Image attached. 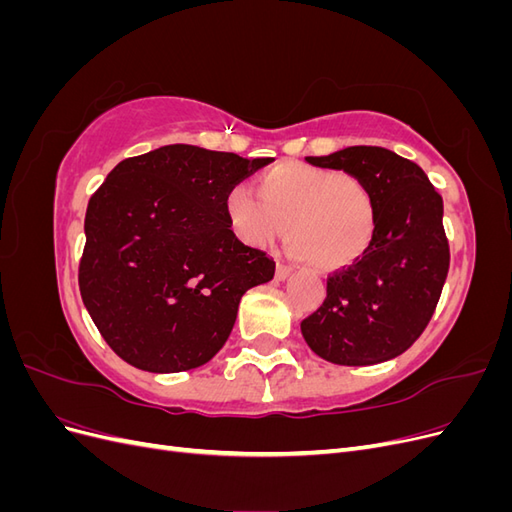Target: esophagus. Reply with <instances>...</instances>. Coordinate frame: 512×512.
I'll use <instances>...</instances> for the list:
<instances>
[{"label":"esophagus","instance_id":"obj_1","mask_svg":"<svg viewBox=\"0 0 512 512\" xmlns=\"http://www.w3.org/2000/svg\"><path fill=\"white\" fill-rule=\"evenodd\" d=\"M290 275H292V269L288 265H277L275 267V280L277 282H286Z\"/></svg>","mask_w":512,"mask_h":512}]
</instances>
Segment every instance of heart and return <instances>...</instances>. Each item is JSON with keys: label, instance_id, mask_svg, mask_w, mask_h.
<instances>
[{"label": "heart", "instance_id": "heart-1", "mask_svg": "<svg viewBox=\"0 0 512 512\" xmlns=\"http://www.w3.org/2000/svg\"><path fill=\"white\" fill-rule=\"evenodd\" d=\"M232 185L224 198L228 226L241 243L267 247L286 232L290 252L322 271L359 262L378 232L369 185L346 170L303 162L277 164L256 183Z\"/></svg>", "mask_w": 512, "mask_h": 512}]
</instances>
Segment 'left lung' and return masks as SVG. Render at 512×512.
Here are the masks:
<instances>
[{
    "mask_svg": "<svg viewBox=\"0 0 512 512\" xmlns=\"http://www.w3.org/2000/svg\"><path fill=\"white\" fill-rule=\"evenodd\" d=\"M305 160L361 177L376 198L378 232L359 262L329 277L327 299L301 322V333L335 365L391 361L421 337L446 282L442 196L421 166L384 147Z\"/></svg>",
    "mask_w": 512,
    "mask_h": 512,
    "instance_id": "left-lung-1",
    "label": "left lung"
}]
</instances>
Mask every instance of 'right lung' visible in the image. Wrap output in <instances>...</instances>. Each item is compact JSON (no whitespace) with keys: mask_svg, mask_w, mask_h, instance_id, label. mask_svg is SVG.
<instances>
[{"mask_svg":"<svg viewBox=\"0 0 512 512\" xmlns=\"http://www.w3.org/2000/svg\"><path fill=\"white\" fill-rule=\"evenodd\" d=\"M269 162L166 145L119 162L91 196L81 297L123 361L151 374L209 363L243 294L273 280L275 262L232 235L224 213L232 185Z\"/></svg>","mask_w":512,"mask_h":512,"instance_id":"1","label":"right lung"}]
</instances>
